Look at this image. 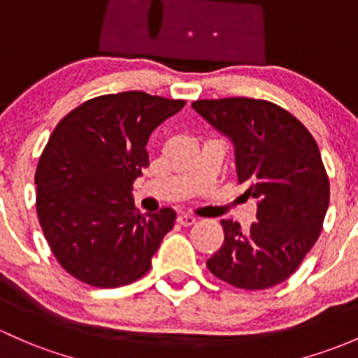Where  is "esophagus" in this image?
Instances as JSON below:
<instances>
[{
	"label": "esophagus",
	"mask_w": 358,
	"mask_h": 358,
	"mask_svg": "<svg viewBox=\"0 0 358 358\" xmlns=\"http://www.w3.org/2000/svg\"><path fill=\"white\" fill-rule=\"evenodd\" d=\"M178 222L180 226H193V224L196 222V217L189 215V213H180L178 217Z\"/></svg>",
	"instance_id": "34e87169"
}]
</instances>
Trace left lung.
<instances>
[{"label":"left lung","instance_id":"1","mask_svg":"<svg viewBox=\"0 0 358 358\" xmlns=\"http://www.w3.org/2000/svg\"><path fill=\"white\" fill-rule=\"evenodd\" d=\"M194 110L233 141L243 196L257 200L248 231L220 220L224 243L206 260L215 278L239 289L286 281L315 245L329 206L319 146L296 117L265 99H198Z\"/></svg>","mask_w":358,"mask_h":358}]
</instances>
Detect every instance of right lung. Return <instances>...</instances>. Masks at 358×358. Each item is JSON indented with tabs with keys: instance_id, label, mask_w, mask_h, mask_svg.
Masks as SVG:
<instances>
[{
	"instance_id": "1",
	"label": "right lung",
	"mask_w": 358,
	"mask_h": 358,
	"mask_svg": "<svg viewBox=\"0 0 358 358\" xmlns=\"http://www.w3.org/2000/svg\"><path fill=\"white\" fill-rule=\"evenodd\" d=\"M184 105L143 91L103 94L73 108L51 132L36 169V210L70 275L119 288L150 271L176 212L141 215L132 184L150 164V134Z\"/></svg>"
}]
</instances>
